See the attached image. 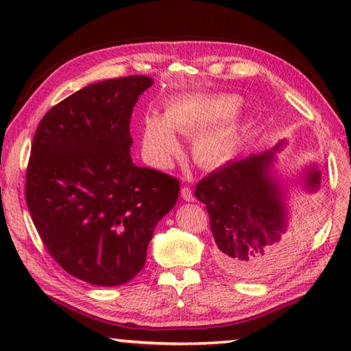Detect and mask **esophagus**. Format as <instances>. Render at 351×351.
Returning <instances> with one entry per match:
<instances>
[{"label": "esophagus", "mask_w": 351, "mask_h": 351, "mask_svg": "<svg viewBox=\"0 0 351 351\" xmlns=\"http://www.w3.org/2000/svg\"><path fill=\"white\" fill-rule=\"evenodd\" d=\"M181 198H182L184 201H189V203H190V201H195L192 189L187 187V186H184V187L181 189Z\"/></svg>", "instance_id": "esophagus-1"}]
</instances>
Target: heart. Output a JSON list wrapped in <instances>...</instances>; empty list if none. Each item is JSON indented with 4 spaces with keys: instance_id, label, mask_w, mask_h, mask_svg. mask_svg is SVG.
I'll return each instance as SVG.
<instances>
[{
    "instance_id": "1",
    "label": "heart",
    "mask_w": 351,
    "mask_h": 351,
    "mask_svg": "<svg viewBox=\"0 0 351 351\" xmlns=\"http://www.w3.org/2000/svg\"><path fill=\"white\" fill-rule=\"evenodd\" d=\"M241 99L234 94L198 96L175 100L167 105L164 119L148 114L142 128V145L148 161L159 167L178 153L173 132L192 138L195 161L204 167H217L232 158L243 133V121L237 110Z\"/></svg>"
}]
</instances>
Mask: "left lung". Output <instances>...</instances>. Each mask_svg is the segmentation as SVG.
<instances>
[{
    "label": "left lung",
    "mask_w": 351,
    "mask_h": 351,
    "mask_svg": "<svg viewBox=\"0 0 351 351\" xmlns=\"http://www.w3.org/2000/svg\"><path fill=\"white\" fill-rule=\"evenodd\" d=\"M272 159L274 152L235 159L203 178L195 189V197L209 213L215 263L235 277L269 276L293 247L282 193L268 175ZM306 176L308 189H316L319 171L311 170Z\"/></svg>",
    "instance_id": "left-lung-1"
}]
</instances>
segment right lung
<instances>
[{
  "instance_id": "add662e5",
  "label": "right lung",
  "mask_w": 351,
  "mask_h": 351,
  "mask_svg": "<svg viewBox=\"0 0 351 351\" xmlns=\"http://www.w3.org/2000/svg\"><path fill=\"white\" fill-rule=\"evenodd\" d=\"M153 79L88 85L46 112L26 169V203L60 268L97 287L141 272L154 226L173 209L180 180L130 156L133 106Z\"/></svg>"
}]
</instances>
